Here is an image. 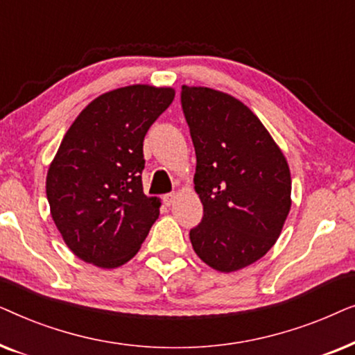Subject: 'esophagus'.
Here are the masks:
<instances>
[{"label": "esophagus", "mask_w": 355, "mask_h": 355, "mask_svg": "<svg viewBox=\"0 0 355 355\" xmlns=\"http://www.w3.org/2000/svg\"><path fill=\"white\" fill-rule=\"evenodd\" d=\"M174 198H176V193L174 192H171V193H166V196L163 197V202H164V205H173V202H174Z\"/></svg>", "instance_id": "34e87169"}]
</instances>
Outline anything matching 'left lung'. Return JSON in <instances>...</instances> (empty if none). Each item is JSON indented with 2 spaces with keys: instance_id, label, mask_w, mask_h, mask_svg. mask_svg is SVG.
<instances>
[{
  "instance_id": "1",
  "label": "left lung",
  "mask_w": 355,
  "mask_h": 355,
  "mask_svg": "<svg viewBox=\"0 0 355 355\" xmlns=\"http://www.w3.org/2000/svg\"><path fill=\"white\" fill-rule=\"evenodd\" d=\"M181 106L196 148L203 216L189 236L196 254L223 273L261 259L291 208V173L260 119L234 96L182 85Z\"/></svg>"
}]
</instances>
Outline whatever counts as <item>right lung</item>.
<instances>
[{
  "label": "right lung",
  "instance_id": "1",
  "mask_svg": "<svg viewBox=\"0 0 355 355\" xmlns=\"http://www.w3.org/2000/svg\"><path fill=\"white\" fill-rule=\"evenodd\" d=\"M173 100L168 87L116 89L92 101L62 139L46 197L62 239L87 263L124 265L157 221L162 203L142 187L144 139Z\"/></svg>",
  "mask_w": 355,
  "mask_h": 355
}]
</instances>
